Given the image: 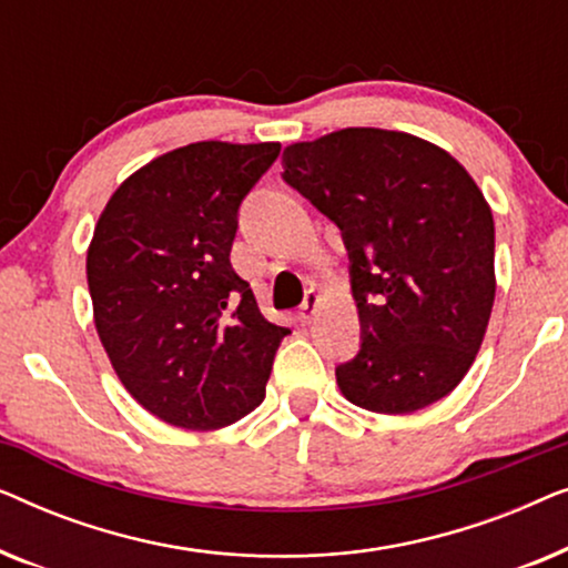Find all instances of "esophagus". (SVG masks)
I'll list each match as a JSON object with an SVG mask.
<instances>
[{"instance_id": "obj_1", "label": "esophagus", "mask_w": 568, "mask_h": 568, "mask_svg": "<svg viewBox=\"0 0 568 568\" xmlns=\"http://www.w3.org/2000/svg\"><path fill=\"white\" fill-rule=\"evenodd\" d=\"M317 307H321V294H317L315 290H310L305 302H302V307H300V321L313 323V317L317 315Z\"/></svg>"}]
</instances>
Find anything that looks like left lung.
Masks as SVG:
<instances>
[{"mask_svg": "<svg viewBox=\"0 0 568 568\" xmlns=\"http://www.w3.org/2000/svg\"><path fill=\"white\" fill-rule=\"evenodd\" d=\"M284 181L344 232L362 323L336 369L344 398L403 416L453 393L496 294L494 214L468 170L422 136L356 126L284 146Z\"/></svg>", "mask_w": 568, "mask_h": 568, "instance_id": "left-lung-1", "label": "left lung"}]
</instances>
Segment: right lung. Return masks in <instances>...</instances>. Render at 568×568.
<instances>
[{
	"label": "right lung",
	"mask_w": 568,
	"mask_h": 568,
	"mask_svg": "<svg viewBox=\"0 0 568 568\" xmlns=\"http://www.w3.org/2000/svg\"><path fill=\"white\" fill-rule=\"evenodd\" d=\"M282 144L193 142L131 173L88 247L92 317L121 385L170 426L212 432L261 406L290 328L230 263L237 209Z\"/></svg>",
	"instance_id": "right-lung-1"
}]
</instances>
